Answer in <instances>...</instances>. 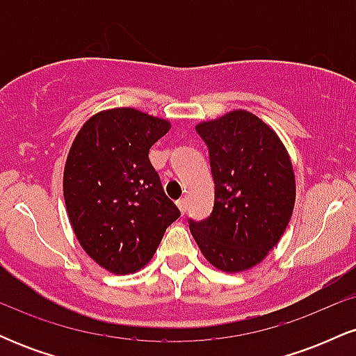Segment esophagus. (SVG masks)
<instances>
[{"label": "esophagus", "mask_w": 356, "mask_h": 356, "mask_svg": "<svg viewBox=\"0 0 356 356\" xmlns=\"http://www.w3.org/2000/svg\"><path fill=\"white\" fill-rule=\"evenodd\" d=\"M177 207H179V211H181V214H186V199H179L177 202Z\"/></svg>", "instance_id": "1"}]
</instances>
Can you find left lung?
I'll list each match as a JSON object with an SVG mask.
<instances>
[{
  "label": "left lung",
  "instance_id": "1",
  "mask_svg": "<svg viewBox=\"0 0 356 356\" xmlns=\"http://www.w3.org/2000/svg\"><path fill=\"white\" fill-rule=\"evenodd\" d=\"M207 144L214 177V209L189 227L214 268L241 273L259 264L284 234L295 209L291 159L266 122L232 110L195 125Z\"/></svg>",
  "mask_w": 356,
  "mask_h": 356
}]
</instances>
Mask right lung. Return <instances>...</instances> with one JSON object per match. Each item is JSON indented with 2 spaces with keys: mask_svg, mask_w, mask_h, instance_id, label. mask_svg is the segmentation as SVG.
<instances>
[{
  "mask_svg": "<svg viewBox=\"0 0 356 356\" xmlns=\"http://www.w3.org/2000/svg\"><path fill=\"white\" fill-rule=\"evenodd\" d=\"M170 122L132 107L85 122L63 170L68 219L83 251L113 275L144 268L181 216L162 189L149 150Z\"/></svg>",
  "mask_w": 356,
  "mask_h": 356,
  "instance_id": "obj_1",
  "label": "right lung"
}]
</instances>
